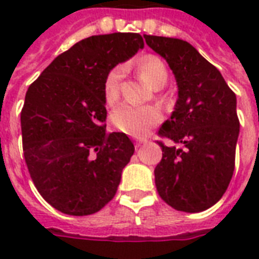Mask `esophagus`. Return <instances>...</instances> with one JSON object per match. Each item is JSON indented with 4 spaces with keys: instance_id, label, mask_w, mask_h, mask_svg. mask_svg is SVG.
Listing matches in <instances>:
<instances>
[{
    "instance_id": "1",
    "label": "esophagus",
    "mask_w": 259,
    "mask_h": 259,
    "mask_svg": "<svg viewBox=\"0 0 259 259\" xmlns=\"http://www.w3.org/2000/svg\"><path fill=\"white\" fill-rule=\"evenodd\" d=\"M145 142H146V140H140V141L136 142V149H140V148H141V146L144 145Z\"/></svg>"
}]
</instances>
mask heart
Listing matches in <instances>:
<instances>
[{
  "instance_id": "b5f03b06",
  "label": "heart",
  "mask_w": 259,
  "mask_h": 259,
  "mask_svg": "<svg viewBox=\"0 0 259 259\" xmlns=\"http://www.w3.org/2000/svg\"><path fill=\"white\" fill-rule=\"evenodd\" d=\"M138 78L152 90H161L169 79L168 68L161 59L145 56L137 63ZM123 76V67L117 66L107 72L103 82V95L107 105H113L119 98V84ZM162 114L156 106L121 105L113 111L111 122L119 132L130 137H145L153 126L161 121Z\"/></svg>"
}]
</instances>
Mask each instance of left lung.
I'll return each instance as SVG.
<instances>
[{
  "instance_id": "1",
  "label": "left lung",
  "mask_w": 259,
  "mask_h": 259,
  "mask_svg": "<svg viewBox=\"0 0 259 259\" xmlns=\"http://www.w3.org/2000/svg\"><path fill=\"white\" fill-rule=\"evenodd\" d=\"M145 41L165 59L179 90L172 115L158 130L180 145L158 142V195L177 211L200 212L221 200L233 177L239 136L237 97L217 67L189 42L150 34Z\"/></svg>"
}]
</instances>
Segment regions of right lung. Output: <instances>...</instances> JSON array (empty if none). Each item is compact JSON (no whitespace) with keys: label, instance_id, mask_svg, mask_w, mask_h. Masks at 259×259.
Here are the masks:
<instances>
[{"label":"right lung","instance_id":"1","mask_svg":"<svg viewBox=\"0 0 259 259\" xmlns=\"http://www.w3.org/2000/svg\"><path fill=\"white\" fill-rule=\"evenodd\" d=\"M142 48L138 33L91 36L59 55L26 91V166L40 195L60 212L91 215L117 192L134 145L125 133H106L103 82Z\"/></svg>","mask_w":259,"mask_h":259}]
</instances>
